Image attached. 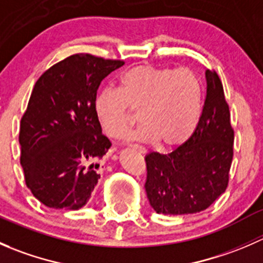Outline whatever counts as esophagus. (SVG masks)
Returning <instances> with one entry per match:
<instances>
[{"instance_id":"1","label":"esophagus","mask_w":263,"mask_h":263,"mask_svg":"<svg viewBox=\"0 0 263 263\" xmlns=\"http://www.w3.org/2000/svg\"><path fill=\"white\" fill-rule=\"evenodd\" d=\"M131 146H134L135 148H137V150L140 151V153H145V148L142 146H140V145H131Z\"/></svg>"}]
</instances>
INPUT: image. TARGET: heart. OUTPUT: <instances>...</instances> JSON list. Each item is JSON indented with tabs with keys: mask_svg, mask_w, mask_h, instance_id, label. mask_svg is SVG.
<instances>
[{
	"mask_svg": "<svg viewBox=\"0 0 263 263\" xmlns=\"http://www.w3.org/2000/svg\"><path fill=\"white\" fill-rule=\"evenodd\" d=\"M202 97V82L190 68L137 66L119 78L117 90L98 92L94 112L112 139L121 137L135 119L134 112H139L142 124L131 132L132 139L176 146L195 131Z\"/></svg>",
	"mask_w": 263,
	"mask_h": 263,
	"instance_id": "heart-1",
	"label": "heart"
}]
</instances>
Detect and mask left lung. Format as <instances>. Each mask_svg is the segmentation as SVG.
Instances as JSON below:
<instances>
[{"instance_id": "1", "label": "left lung", "mask_w": 263, "mask_h": 263, "mask_svg": "<svg viewBox=\"0 0 263 263\" xmlns=\"http://www.w3.org/2000/svg\"><path fill=\"white\" fill-rule=\"evenodd\" d=\"M206 98L192 136L169 154L145 156V190L158 214L184 215L206 210L229 183L234 129L229 105L215 71H206Z\"/></svg>"}]
</instances>
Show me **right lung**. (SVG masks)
<instances>
[{
    "label": "right lung",
    "instance_id": "1",
    "mask_svg": "<svg viewBox=\"0 0 263 263\" xmlns=\"http://www.w3.org/2000/svg\"><path fill=\"white\" fill-rule=\"evenodd\" d=\"M123 61L78 53L48 68L34 85L21 118L20 163L29 190L43 205L79 210L100 178L110 141L94 99L103 79Z\"/></svg>",
    "mask_w": 263,
    "mask_h": 263
}]
</instances>
